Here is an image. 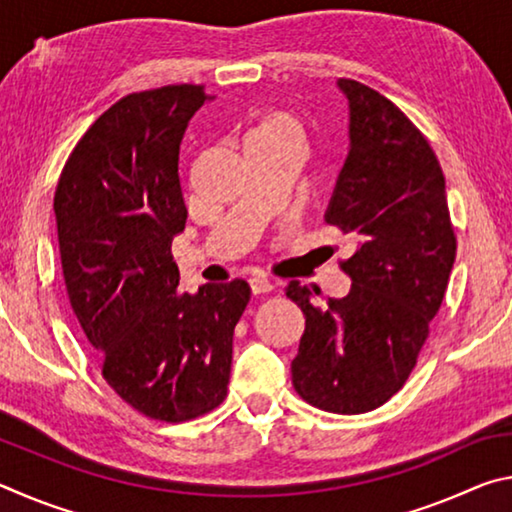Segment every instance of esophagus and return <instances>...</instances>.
Returning a JSON list of instances; mask_svg holds the SVG:
<instances>
[{"label": "esophagus", "instance_id": "obj_1", "mask_svg": "<svg viewBox=\"0 0 512 512\" xmlns=\"http://www.w3.org/2000/svg\"><path fill=\"white\" fill-rule=\"evenodd\" d=\"M248 284H250V291H253V296H262V293H271L275 289L273 282L266 280V277H250Z\"/></svg>", "mask_w": 512, "mask_h": 512}]
</instances>
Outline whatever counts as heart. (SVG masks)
I'll use <instances>...</instances> for the list:
<instances>
[{
	"label": "heart",
	"instance_id": "b5f03b06",
	"mask_svg": "<svg viewBox=\"0 0 512 512\" xmlns=\"http://www.w3.org/2000/svg\"><path fill=\"white\" fill-rule=\"evenodd\" d=\"M257 144H302V128L293 117L282 115V112H273L257 121L246 135V146Z\"/></svg>",
	"mask_w": 512,
	"mask_h": 512
}]
</instances>
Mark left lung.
I'll list each match as a JSON object with an SVG mask.
<instances>
[{"label":"left lung","instance_id":"8db88e82","mask_svg":"<svg viewBox=\"0 0 512 512\" xmlns=\"http://www.w3.org/2000/svg\"><path fill=\"white\" fill-rule=\"evenodd\" d=\"M350 110L348 158L325 221L354 239L343 262L352 287L316 305L320 291L289 282L305 314L291 379L329 413H366L400 391L429 336L456 259L445 176L424 135L368 85L336 81Z\"/></svg>","mask_w":512,"mask_h":512}]
</instances>
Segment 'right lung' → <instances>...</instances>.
I'll return each mask as SVG.
<instances>
[{
    "mask_svg": "<svg viewBox=\"0 0 512 512\" xmlns=\"http://www.w3.org/2000/svg\"><path fill=\"white\" fill-rule=\"evenodd\" d=\"M210 99L201 85L128 94L81 137L54 196L67 296L103 379L162 422L225 400L232 334L250 300L244 280L178 293L180 142Z\"/></svg>",
    "mask_w": 512,
    "mask_h": 512,
    "instance_id": "1",
    "label": "right lung"
}]
</instances>
